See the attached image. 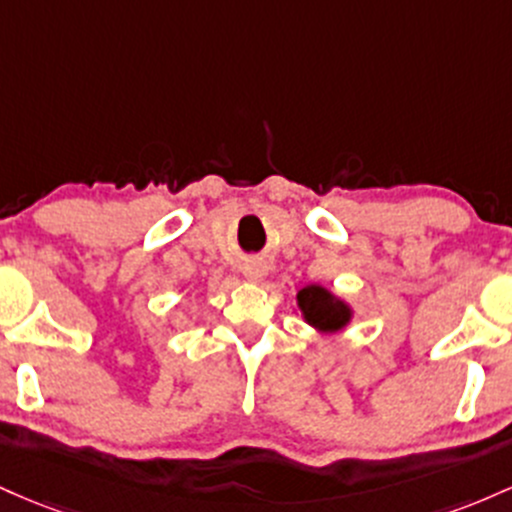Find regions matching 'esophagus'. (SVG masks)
<instances>
[{"label": "esophagus", "mask_w": 512, "mask_h": 512, "mask_svg": "<svg viewBox=\"0 0 512 512\" xmlns=\"http://www.w3.org/2000/svg\"><path fill=\"white\" fill-rule=\"evenodd\" d=\"M263 275H266V266H261V263H251V266L244 268V278L251 280V283H258Z\"/></svg>", "instance_id": "obj_1"}]
</instances>
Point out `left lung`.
<instances>
[{
	"label": "left lung",
	"instance_id": "8db88e82",
	"mask_svg": "<svg viewBox=\"0 0 512 512\" xmlns=\"http://www.w3.org/2000/svg\"><path fill=\"white\" fill-rule=\"evenodd\" d=\"M297 307L302 309V317L317 331L333 333L341 331L350 321V307L336 295H331L326 287L307 285L297 292Z\"/></svg>",
	"mask_w": 512,
	"mask_h": 512
}]
</instances>
